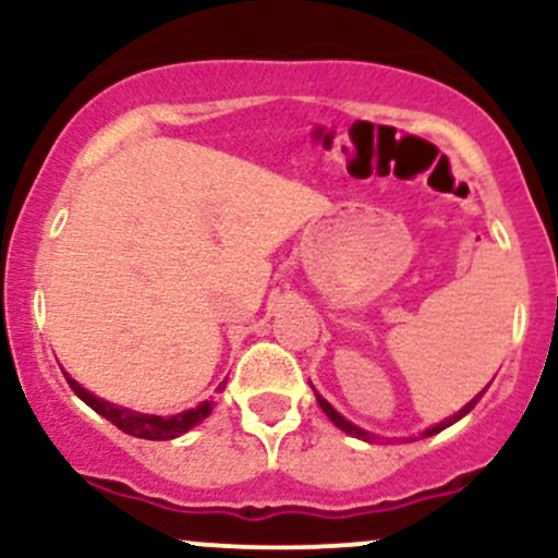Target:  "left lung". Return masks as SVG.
Listing matches in <instances>:
<instances>
[{
    "label": "left lung",
    "mask_w": 558,
    "mask_h": 558,
    "mask_svg": "<svg viewBox=\"0 0 558 558\" xmlns=\"http://www.w3.org/2000/svg\"><path fill=\"white\" fill-rule=\"evenodd\" d=\"M312 389H315V387H312ZM482 395H485V391H482ZM482 395H476V397H474V400H471L466 408H461V410H458V413H456V415H452V418H448V421H442V424H437V426H432V428H426V432H424V437H432V434L442 432V428H448L450 424H456V421H458V418H463V415H466V413H469V410H471V408H474V405H476V402H480V397H482ZM315 397H317V402H320V408H323V410H326V415H328V418H330V421H333V424H336V426H339V428H341V432L352 434V437H360V439H365V442H373V439H376V437H373V434H368V432H363V428H357V426H354V424H349V421H347V418H341V415H339V413H336V410H333V408H330V405H328V402H326V400H323V397H320V395H317V391H315Z\"/></svg>",
    "instance_id": "8db88e82"
}]
</instances>
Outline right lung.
Returning a JSON list of instances; mask_svg holds the SVG:
<instances>
[{"instance_id":"add662e5","label":"right lung","mask_w":558,"mask_h":558,"mask_svg":"<svg viewBox=\"0 0 558 558\" xmlns=\"http://www.w3.org/2000/svg\"><path fill=\"white\" fill-rule=\"evenodd\" d=\"M65 381H69V387L76 391V395L82 397L92 410H97L102 418H108L110 424L119 426L124 434H132V437H140V439H174L180 437V434L190 432L193 426H198L201 421L211 413V402H201L198 408L185 410V413L180 415H167V418H163V415L134 413V410L110 405V402L100 400V397L89 395V391L78 387L71 376H65Z\"/></svg>"}]
</instances>
